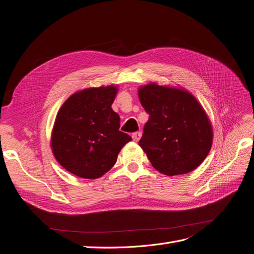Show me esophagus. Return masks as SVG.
I'll list each match as a JSON object with an SVG mask.
<instances>
[{
  "label": "esophagus",
  "mask_w": 254,
  "mask_h": 254,
  "mask_svg": "<svg viewBox=\"0 0 254 254\" xmlns=\"http://www.w3.org/2000/svg\"><path fill=\"white\" fill-rule=\"evenodd\" d=\"M141 136H142V133L140 131L134 132V133H132V140L134 142H139L140 139H141Z\"/></svg>",
  "instance_id": "34e87169"
}]
</instances>
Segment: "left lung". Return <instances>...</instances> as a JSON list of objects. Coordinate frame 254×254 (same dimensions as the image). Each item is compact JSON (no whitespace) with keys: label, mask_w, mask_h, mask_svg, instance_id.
<instances>
[{"label":"left lung","mask_w":254,"mask_h":254,"mask_svg":"<svg viewBox=\"0 0 254 254\" xmlns=\"http://www.w3.org/2000/svg\"><path fill=\"white\" fill-rule=\"evenodd\" d=\"M149 119L139 145L161 174H188L200 165L212 147L213 129L196 97L183 88L150 82L139 88Z\"/></svg>","instance_id":"obj_1"}]
</instances>
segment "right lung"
Masks as SVG:
<instances>
[{
    "instance_id": "add662e5",
    "label": "right lung",
    "mask_w": 254,
    "mask_h": 254,
    "mask_svg": "<svg viewBox=\"0 0 254 254\" xmlns=\"http://www.w3.org/2000/svg\"><path fill=\"white\" fill-rule=\"evenodd\" d=\"M119 88L107 86L75 92L60 107L51 147L58 163L84 179L110 171L131 136L120 131V117L111 108Z\"/></svg>"
}]
</instances>
